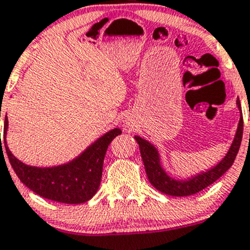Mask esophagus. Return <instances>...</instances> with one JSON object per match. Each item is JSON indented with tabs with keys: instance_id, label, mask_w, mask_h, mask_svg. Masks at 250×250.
Returning a JSON list of instances; mask_svg holds the SVG:
<instances>
[{
	"instance_id": "obj_1",
	"label": "esophagus",
	"mask_w": 250,
	"mask_h": 250,
	"mask_svg": "<svg viewBox=\"0 0 250 250\" xmlns=\"http://www.w3.org/2000/svg\"><path fill=\"white\" fill-rule=\"evenodd\" d=\"M124 126H125V127H128V126H130V124H128V123H125Z\"/></svg>"
}]
</instances>
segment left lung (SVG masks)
<instances>
[{
  "instance_id": "left-lung-1",
  "label": "left lung",
  "mask_w": 250,
  "mask_h": 250,
  "mask_svg": "<svg viewBox=\"0 0 250 250\" xmlns=\"http://www.w3.org/2000/svg\"><path fill=\"white\" fill-rule=\"evenodd\" d=\"M236 105L238 110H240V122H238L236 133H235V137L232 139V143L227 155L215 167H210L206 171H202L201 173L193 175L191 177L176 179L167 175V171L163 169L161 164V156H159L158 150H157L155 145L151 144L150 142L142 138V137L134 136V139L137 140L139 145L140 155H142L143 163H144L145 171H146L150 183L163 193H167L169 196H176V197H182V196H190L202 191L207 187H209L210 184L217 181L224 172H227L232 165V163H234L235 158H236L241 140H242L243 118L242 111H241V103L238 99L236 100Z\"/></svg>"
}]
</instances>
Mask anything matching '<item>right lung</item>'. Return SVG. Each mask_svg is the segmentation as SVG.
Returning a JSON list of instances; mask_svg holds the SVG:
<instances>
[{"label": "right lung", "instance_id": "right-lung-1", "mask_svg": "<svg viewBox=\"0 0 250 250\" xmlns=\"http://www.w3.org/2000/svg\"><path fill=\"white\" fill-rule=\"evenodd\" d=\"M7 131L8 118L5 116L3 143L0 142L1 150L3 145L20 181L41 197L66 204L83 203L95 195L102 181L104 158L108 145L122 133L120 128H113L92 143L71 162L57 167H39L24 164L10 152L5 140Z\"/></svg>", "mask_w": 250, "mask_h": 250}]
</instances>
